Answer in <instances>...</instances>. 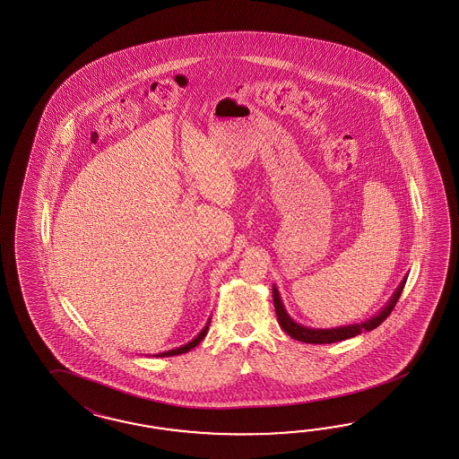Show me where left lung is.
<instances>
[{
  "instance_id": "8db88e82",
  "label": "left lung",
  "mask_w": 459,
  "mask_h": 459,
  "mask_svg": "<svg viewBox=\"0 0 459 459\" xmlns=\"http://www.w3.org/2000/svg\"><path fill=\"white\" fill-rule=\"evenodd\" d=\"M406 285V278L403 280V283L399 285V289L395 290L393 299L391 301L380 310L379 315H376L374 318L367 320L364 324H355V325H347V327L339 328H328V330H315V328L301 327L299 324H295L289 314L285 312L283 308V303L281 299L278 295V290L273 287V303H275L276 318L280 322L281 328L289 333L291 339L295 341L307 342V343H333V342L345 341V339H352L355 335L362 333L364 330H374L376 327H379L380 324L391 315V312L395 307V303L399 300L403 289Z\"/></svg>"
}]
</instances>
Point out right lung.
<instances>
[{
  "mask_svg": "<svg viewBox=\"0 0 459 459\" xmlns=\"http://www.w3.org/2000/svg\"><path fill=\"white\" fill-rule=\"evenodd\" d=\"M208 325H210V324H208ZM208 325H206V327L203 328V330H201V333H199V335H197L196 339H195V341H191L189 342V343H186V345H184V347H179V349H174V351H169V352H162V354H159L160 355V357H170V355H179V354H184V352H189V351H191V349H195V347H196L197 343H199V342L203 341V339H204V337H206V333H208Z\"/></svg>",
  "mask_w": 459,
  "mask_h": 459,
  "instance_id": "right-lung-1",
  "label": "right lung"
}]
</instances>
